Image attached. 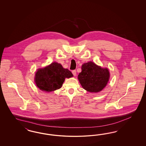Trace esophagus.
I'll list each match as a JSON object with an SVG mask.
<instances>
[{"instance_id":"esophagus-1","label":"esophagus","mask_w":146,"mask_h":146,"mask_svg":"<svg viewBox=\"0 0 146 146\" xmlns=\"http://www.w3.org/2000/svg\"><path fill=\"white\" fill-rule=\"evenodd\" d=\"M72 73H73V74L75 76V75H76V70H73L72 71Z\"/></svg>"}]
</instances>
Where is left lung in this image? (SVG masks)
<instances>
[{"label": "left lung", "mask_w": 146, "mask_h": 146, "mask_svg": "<svg viewBox=\"0 0 146 146\" xmlns=\"http://www.w3.org/2000/svg\"><path fill=\"white\" fill-rule=\"evenodd\" d=\"M82 71L78 75V79L82 87L92 93L101 92L109 79L110 73L107 68H103L93 62L84 63Z\"/></svg>", "instance_id": "left-lung-1"}]
</instances>
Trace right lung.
Masks as SVG:
<instances>
[{"mask_svg":"<svg viewBox=\"0 0 146 146\" xmlns=\"http://www.w3.org/2000/svg\"><path fill=\"white\" fill-rule=\"evenodd\" d=\"M73 76L71 71L64 68L60 64L54 62L36 73V86L46 92H50L60 88L66 78Z\"/></svg>","mask_w":146,"mask_h":146,"instance_id":"obj_1","label":"right lung"}]
</instances>
